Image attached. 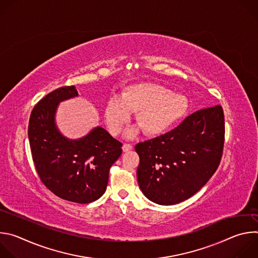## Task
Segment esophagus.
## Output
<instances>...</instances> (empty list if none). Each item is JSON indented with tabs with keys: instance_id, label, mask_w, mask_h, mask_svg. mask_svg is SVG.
<instances>
[{
	"instance_id": "34e87169",
	"label": "esophagus",
	"mask_w": 258,
	"mask_h": 258,
	"mask_svg": "<svg viewBox=\"0 0 258 258\" xmlns=\"http://www.w3.org/2000/svg\"><path fill=\"white\" fill-rule=\"evenodd\" d=\"M133 149V145L132 144H123L122 146V150L123 152H128Z\"/></svg>"
}]
</instances>
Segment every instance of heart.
I'll return each mask as SVG.
<instances>
[{
	"label": "heart",
	"instance_id": "b5f03b06",
	"mask_svg": "<svg viewBox=\"0 0 258 258\" xmlns=\"http://www.w3.org/2000/svg\"><path fill=\"white\" fill-rule=\"evenodd\" d=\"M189 110L187 97L174 94L169 89L153 84L138 83L123 89L121 97L109 99L104 107V117L110 133L116 136L128 123L132 113L137 114V123L150 137L162 135L186 116ZM138 131L131 130L127 137Z\"/></svg>",
	"mask_w": 258,
	"mask_h": 258
}]
</instances>
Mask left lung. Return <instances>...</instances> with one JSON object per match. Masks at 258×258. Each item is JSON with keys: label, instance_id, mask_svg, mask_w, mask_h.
<instances>
[{"label": "left lung", "instance_id": "1", "mask_svg": "<svg viewBox=\"0 0 258 258\" xmlns=\"http://www.w3.org/2000/svg\"><path fill=\"white\" fill-rule=\"evenodd\" d=\"M224 144L225 116L220 105L199 110L174 130L137 144L141 191L160 205L187 200L216 171Z\"/></svg>", "mask_w": 258, "mask_h": 258}]
</instances>
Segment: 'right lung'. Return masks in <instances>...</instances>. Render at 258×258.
Listing matches in <instances>:
<instances>
[{
	"instance_id": "add662e5",
	"label": "right lung",
	"mask_w": 258,
	"mask_h": 258,
	"mask_svg": "<svg viewBox=\"0 0 258 258\" xmlns=\"http://www.w3.org/2000/svg\"><path fill=\"white\" fill-rule=\"evenodd\" d=\"M78 96L76 87L69 86L44 97L31 111L28 139L44 185L59 198L86 204L105 193L109 169L120 157L122 144L101 126L79 140L59 132L55 122L59 103Z\"/></svg>"
}]
</instances>
